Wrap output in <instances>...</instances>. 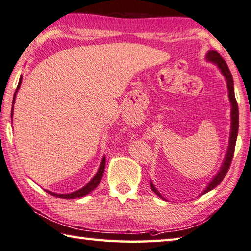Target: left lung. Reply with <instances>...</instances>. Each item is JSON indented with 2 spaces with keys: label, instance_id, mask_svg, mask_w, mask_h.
<instances>
[{
  "label": "left lung",
  "instance_id": "8db88e82",
  "mask_svg": "<svg viewBox=\"0 0 251 251\" xmlns=\"http://www.w3.org/2000/svg\"><path fill=\"white\" fill-rule=\"evenodd\" d=\"M206 60L208 62H212L215 65L218 69H220L221 74L224 75V78L226 80L227 83V89H228V98H229V102L231 105V110H230V134H229V141H228V148H227V151L225 154L224 161H223L222 166L220 168V171H218L215 176L213 177L212 181L207 184L205 190H203V192L200 195H203L205 193L209 192V191L213 190L214 188L221 183L224 179L225 176L227 175V171L229 169V166L231 163V160H233L234 157V151H235V146H236V140H237V135H238V126H239V112H238V105H237L236 102V98H235V90H234V81H233V76H231L230 71L228 69V66L225 62L224 59L221 57V54L218 53L215 50H209V51L206 53ZM150 186H151V190L156 193L159 198H161L163 200H166L162 197L161 193L156 189V186L153 185V183L150 181Z\"/></svg>",
  "mask_w": 251,
  "mask_h": 251
}]
</instances>
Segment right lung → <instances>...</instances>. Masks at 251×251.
<instances>
[{"label":"right lung","mask_w":251,"mask_h":251,"mask_svg":"<svg viewBox=\"0 0 251 251\" xmlns=\"http://www.w3.org/2000/svg\"><path fill=\"white\" fill-rule=\"evenodd\" d=\"M22 78L23 76L21 75L20 81H18V85L16 88V91L14 93V98H13V103H12V111H11V117L13 120V110H14V103H15V99H16V94L18 92V89H20L21 83H22ZM104 169H105V157L102 158V161H101V165L99 167V170L95 173V176L91 179V181L89 183H86L83 188H81L80 190H76L75 192L72 193H68V194H58V193H54L51 192V191H48V190H45L47 193L53 195V197L56 198H61V199H75V198H82L84 197V195L89 194L90 192H92V191L97 188V186L100 184V182L102 180V176H103V173H104Z\"/></svg>","instance_id":"obj_1"}]
</instances>
